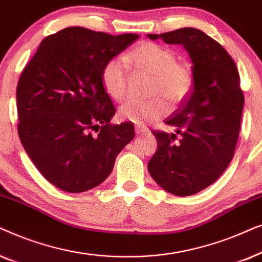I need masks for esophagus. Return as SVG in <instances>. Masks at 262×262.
I'll return each instance as SVG.
<instances>
[{
  "label": "esophagus",
  "instance_id": "obj_1",
  "mask_svg": "<svg viewBox=\"0 0 262 262\" xmlns=\"http://www.w3.org/2000/svg\"><path fill=\"white\" fill-rule=\"evenodd\" d=\"M135 131H136V134H137V135H144L149 130L145 126H142V125H137V126H135Z\"/></svg>",
  "mask_w": 262,
  "mask_h": 262
}]
</instances>
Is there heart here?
<instances>
[{
  "mask_svg": "<svg viewBox=\"0 0 262 262\" xmlns=\"http://www.w3.org/2000/svg\"><path fill=\"white\" fill-rule=\"evenodd\" d=\"M126 60L136 69L152 75L150 95L157 96L145 101L128 100L118 111L121 121L144 124L160 119L168 111L164 99L179 105L191 94L194 84L192 69L186 63L177 62L175 53L166 46L144 41L127 53ZM127 80L128 68L124 60L112 58L105 64L101 83L111 99L119 101L124 98Z\"/></svg>",
  "mask_w": 262,
  "mask_h": 262,
  "instance_id": "obj_1",
  "label": "heart"
}]
</instances>
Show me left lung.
I'll return each mask as SVG.
<instances>
[{"mask_svg":"<svg viewBox=\"0 0 262 262\" xmlns=\"http://www.w3.org/2000/svg\"><path fill=\"white\" fill-rule=\"evenodd\" d=\"M148 37L184 45L194 76L191 94L164 119L177 132L152 131L159 148L149 173L167 192L195 194L212 185L234 157L245 102L237 67L220 42L196 28Z\"/></svg>","mask_w":262,"mask_h":262,"instance_id":"1","label":"left lung"}]
</instances>
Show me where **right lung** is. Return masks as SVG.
Listing matches in <instances>:
<instances>
[{"instance_id": "right-lung-1", "label": "right lung", "mask_w": 262, "mask_h": 262, "mask_svg": "<svg viewBox=\"0 0 262 262\" xmlns=\"http://www.w3.org/2000/svg\"><path fill=\"white\" fill-rule=\"evenodd\" d=\"M137 38L67 27L40 42L21 74L20 141L42 177L62 191L84 192L105 181L135 137L130 121L110 124L116 108L101 71Z\"/></svg>"}]
</instances>
